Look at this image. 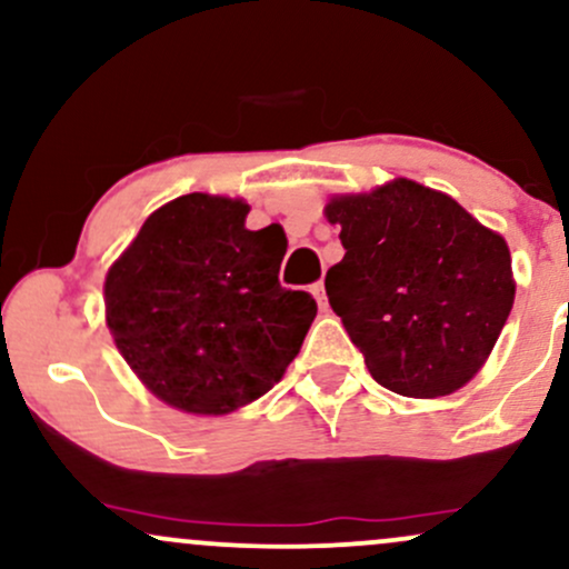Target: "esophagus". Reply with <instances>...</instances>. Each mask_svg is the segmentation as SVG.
<instances>
[{"label":"esophagus","instance_id":"esophagus-1","mask_svg":"<svg viewBox=\"0 0 569 569\" xmlns=\"http://www.w3.org/2000/svg\"><path fill=\"white\" fill-rule=\"evenodd\" d=\"M310 291H312V297L318 299V305L326 307V286H323V280H318V283H312Z\"/></svg>","mask_w":569,"mask_h":569}]
</instances>
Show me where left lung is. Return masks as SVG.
<instances>
[{"instance_id": "left-lung-1", "label": "left lung", "mask_w": 569, "mask_h": 569, "mask_svg": "<svg viewBox=\"0 0 569 569\" xmlns=\"http://www.w3.org/2000/svg\"><path fill=\"white\" fill-rule=\"evenodd\" d=\"M326 219L342 227L345 248L326 272V297L369 375L409 398L473 380L513 307L506 240L409 179L331 198Z\"/></svg>"}]
</instances>
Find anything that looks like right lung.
Here are the masks:
<instances>
[{
	"label": "right lung",
	"instance_id": "1",
	"mask_svg": "<svg viewBox=\"0 0 569 569\" xmlns=\"http://www.w3.org/2000/svg\"><path fill=\"white\" fill-rule=\"evenodd\" d=\"M243 200L181 194L158 208L103 283L117 350L160 401L230 415L276 385L318 305L278 280L286 234L246 230Z\"/></svg>",
	"mask_w": 569,
	"mask_h": 569
}]
</instances>
